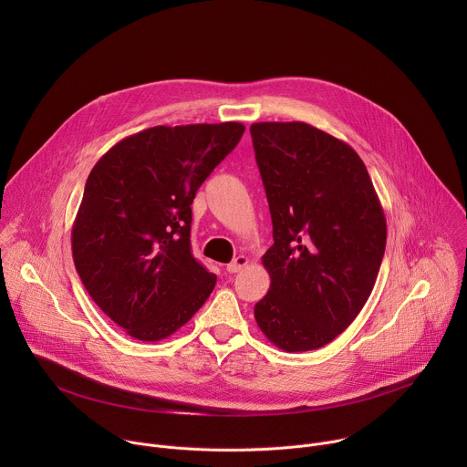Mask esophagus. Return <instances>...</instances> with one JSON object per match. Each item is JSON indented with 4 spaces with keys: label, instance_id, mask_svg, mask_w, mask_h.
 Masks as SVG:
<instances>
[{
    "label": "esophagus",
    "instance_id": "34e87169",
    "mask_svg": "<svg viewBox=\"0 0 467 467\" xmlns=\"http://www.w3.org/2000/svg\"><path fill=\"white\" fill-rule=\"evenodd\" d=\"M247 264H249V258H247V256H244V254H238L233 262H229V264H227V272H229V274H238L240 270H244V268H245Z\"/></svg>",
    "mask_w": 467,
    "mask_h": 467
}]
</instances>
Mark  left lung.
Instances as JSON below:
<instances>
[{"label": "left lung", "mask_w": 467, "mask_h": 467, "mask_svg": "<svg viewBox=\"0 0 467 467\" xmlns=\"http://www.w3.org/2000/svg\"><path fill=\"white\" fill-rule=\"evenodd\" d=\"M272 213L262 256L272 285L254 319L288 353L327 346L366 305L386 247V218L369 173L346 142L305 121L251 125Z\"/></svg>", "instance_id": "8db88e82"}]
</instances>
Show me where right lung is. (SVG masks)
Listing matches in <instances>:
<instances>
[{"label":"right lung","mask_w":467,"mask_h":467,"mask_svg":"<svg viewBox=\"0 0 467 467\" xmlns=\"http://www.w3.org/2000/svg\"><path fill=\"white\" fill-rule=\"evenodd\" d=\"M238 121L157 125L112 146L92 168L72 229L76 270L129 337L164 340L216 285L192 254L197 188L236 148Z\"/></svg>","instance_id":"obj_1"}]
</instances>
